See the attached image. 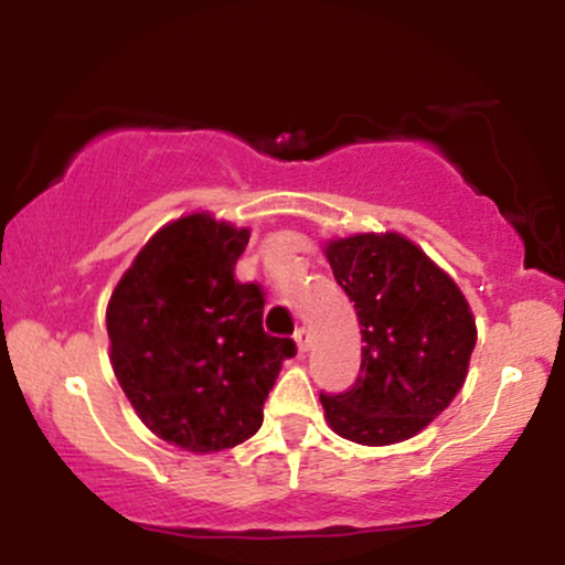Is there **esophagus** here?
Instances as JSON below:
<instances>
[{
	"instance_id": "esophagus-1",
	"label": "esophagus",
	"mask_w": 565,
	"mask_h": 565,
	"mask_svg": "<svg viewBox=\"0 0 565 565\" xmlns=\"http://www.w3.org/2000/svg\"><path fill=\"white\" fill-rule=\"evenodd\" d=\"M295 342H297V350H300V353H305V350L310 348V332L305 327H300L295 332Z\"/></svg>"
}]
</instances>
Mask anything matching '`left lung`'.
<instances>
[{
	"label": "left lung",
	"mask_w": 565,
	"mask_h": 565,
	"mask_svg": "<svg viewBox=\"0 0 565 565\" xmlns=\"http://www.w3.org/2000/svg\"><path fill=\"white\" fill-rule=\"evenodd\" d=\"M361 323V374L323 395L337 436L391 446L417 436L468 377L478 329L462 289L395 231L355 233L323 246Z\"/></svg>",
	"instance_id": "obj_1"
}]
</instances>
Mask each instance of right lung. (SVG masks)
Here are the masks:
<instances>
[{
    "instance_id": "1",
    "label": "right lung",
    "mask_w": 565,
    "mask_h": 565,
    "mask_svg": "<svg viewBox=\"0 0 565 565\" xmlns=\"http://www.w3.org/2000/svg\"><path fill=\"white\" fill-rule=\"evenodd\" d=\"M249 228L210 212L148 238L106 310L111 366L142 425L193 454L233 449L263 425V404L295 342L263 329L257 284L233 278Z\"/></svg>"
}]
</instances>
